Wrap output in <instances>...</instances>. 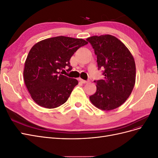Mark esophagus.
Returning a JSON list of instances; mask_svg holds the SVG:
<instances>
[{
    "label": "esophagus",
    "instance_id": "34e87169",
    "mask_svg": "<svg viewBox=\"0 0 158 158\" xmlns=\"http://www.w3.org/2000/svg\"><path fill=\"white\" fill-rule=\"evenodd\" d=\"M79 80H80V82H82V84H86V83H88V80H83V79H81V78H80V79H79Z\"/></svg>",
    "mask_w": 158,
    "mask_h": 158
}]
</instances>
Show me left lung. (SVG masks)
<instances>
[{
  "mask_svg": "<svg viewBox=\"0 0 158 158\" xmlns=\"http://www.w3.org/2000/svg\"><path fill=\"white\" fill-rule=\"evenodd\" d=\"M97 56L103 80H94L97 90L89 99L95 107L109 111L121 106L130 96L136 80L135 62L131 52L111 35L92 36L86 40Z\"/></svg>",
  "mask_w": 158,
  "mask_h": 158,
  "instance_id": "8db88e82",
  "label": "left lung"
}]
</instances>
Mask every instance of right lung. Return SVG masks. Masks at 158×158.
<instances>
[{
    "label": "right lung",
    "instance_id": "add662e5",
    "mask_svg": "<svg viewBox=\"0 0 158 158\" xmlns=\"http://www.w3.org/2000/svg\"><path fill=\"white\" fill-rule=\"evenodd\" d=\"M88 44L82 39L58 36L38 42L30 49L25 62L23 79L31 97L39 106L52 109L67 101L77 80L62 74L80 47Z\"/></svg>",
    "mask_w": 158,
    "mask_h": 158
}]
</instances>
